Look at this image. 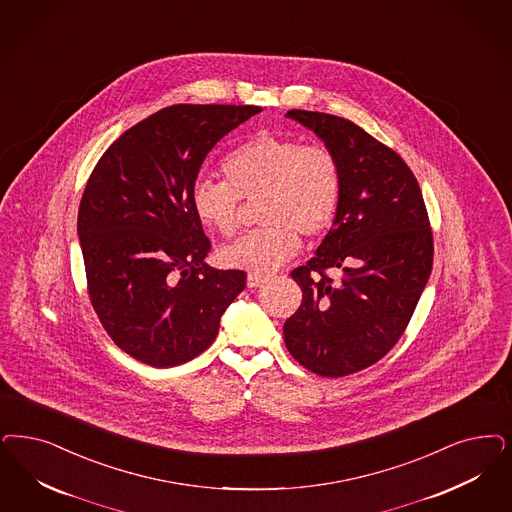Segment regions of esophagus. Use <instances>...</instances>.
<instances>
[{
    "label": "esophagus",
    "instance_id": "34e87169",
    "mask_svg": "<svg viewBox=\"0 0 512 512\" xmlns=\"http://www.w3.org/2000/svg\"><path fill=\"white\" fill-rule=\"evenodd\" d=\"M263 282H266V278L261 276V274H249L247 276V287L249 289H255V287H259Z\"/></svg>",
    "mask_w": 512,
    "mask_h": 512
}]
</instances>
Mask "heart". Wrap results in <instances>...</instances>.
I'll use <instances>...</instances> for the list:
<instances>
[{
  "mask_svg": "<svg viewBox=\"0 0 512 512\" xmlns=\"http://www.w3.org/2000/svg\"><path fill=\"white\" fill-rule=\"evenodd\" d=\"M225 179L198 177L191 189L196 219L223 236L238 229L244 200H259L265 223L217 253L227 268L266 274L291 259L300 234L316 238L331 227L340 200V168L321 145L278 134H257L223 162Z\"/></svg>",
  "mask_w": 512,
  "mask_h": 512,
  "instance_id": "1",
  "label": "heart"
}]
</instances>
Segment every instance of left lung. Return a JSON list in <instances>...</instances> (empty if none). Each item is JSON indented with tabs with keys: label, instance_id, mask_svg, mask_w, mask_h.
Wrapping results in <instances>:
<instances>
[{
	"label": "left lung",
	"instance_id": "1",
	"mask_svg": "<svg viewBox=\"0 0 512 512\" xmlns=\"http://www.w3.org/2000/svg\"><path fill=\"white\" fill-rule=\"evenodd\" d=\"M285 117L335 155L340 200L316 257L291 272L302 302L283 338L308 371L346 376L380 361L405 333L433 266L429 217L405 160L363 128L318 111ZM327 269H340L341 280Z\"/></svg>",
	"mask_w": 512,
	"mask_h": 512
}]
</instances>
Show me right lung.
<instances>
[{"mask_svg": "<svg viewBox=\"0 0 512 512\" xmlns=\"http://www.w3.org/2000/svg\"><path fill=\"white\" fill-rule=\"evenodd\" d=\"M257 106L164 107L126 130L98 160L77 215L90 302L113 342L145 365L194 359L244 287L215 270L191 189L202 162Z\"/></svg>", "mask_w": 512, "mask_h": 512, "instance_id": "1", "label": "right lung"}]
</instances>
